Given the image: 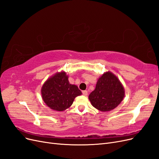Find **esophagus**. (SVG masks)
<instances>
[{"mask_svg": "<svg viewBox=\"0 0 159 159\" xmlns=\"http://www.w3.org/2000/svg\"><path fill=\"white\" fill-rule=\"evenodd\" d=\"M82 93H83V95H84V96L88 95V91H86V90L83 91H82Z\"/></svg>", "mask_w": 159, "mask_h": 159, "instance_id": "esophagus-1", "label": "esophagus"}]
</instances>
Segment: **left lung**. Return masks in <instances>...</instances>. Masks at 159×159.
Masks as SVG:
<instances>
[{
	"label": "left lung",
	"instance_id": "left-lung-1",
	"mask_svg": "<svg viewBox=\"0 0 159 159\" xmlns=\"http://www.w3.org/2000/svg\"><path fill=\"white\" fill-rule=\"evenodd\" d=\"M125 89L117 77L109 71L98 79L95 89L89 95L91 105L102 112L110 111L121 103Z\"/></svg>",
	"mask_w": 159,
	"mask_h": 159
}]
</instances>
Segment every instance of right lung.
Segmentation results:
<instances>
[{"label": "right lung", "instance_id": "add662e5", "mask_svg": "<svg viewBox=\"0 0 159 159\" xmlns=\"http://www.w3.org/2000/svg\"><path fill=\"white\" fill-rule=\"evenodd\" d=\"M42 98L48 107L57 111L69 108L74 99L81 95L78 86L70 84L64 71L57 72L48 79L41 88Z\"/></svg>", "mask_w": 159, "mask_h": 159}]
</instances>
